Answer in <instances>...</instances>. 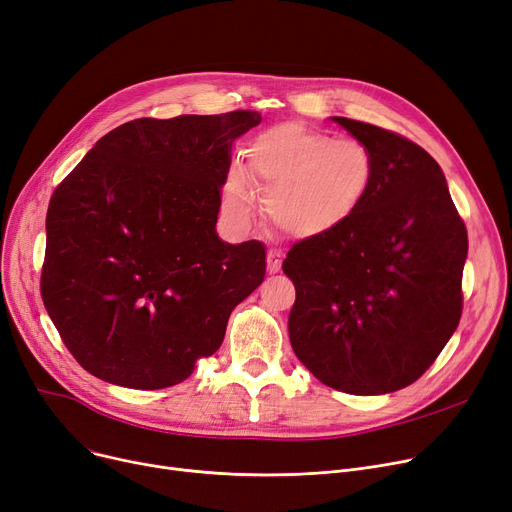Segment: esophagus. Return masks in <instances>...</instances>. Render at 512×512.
<instances>
[{"label": "esophagus", "instance_id": "esophagus-1", "mask_svg": "<svg viewBox=\"0 0 512 512\" xmlns=\"http://www.w3.org/2000/svg\"><path fill=\"white\" fill-rule=\"evenodd\" d=\"M280 265H282L280 253H276V251H270V253H267V272H270V274H276V272L280 270Z\"/></svg>", "mask_w": 512, "mask_h": 512}]
</instances>
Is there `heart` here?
<instances>
[{
	"instance_id": "obj_1",
	"label": "heart",
	"mask_w": 512,
	"mask_h": 512,
	"mask_svg": "<svg viewBox=\"0 0 512 512\" xmlns=\"http://www.w3.org/2000/svg\"><path fill=\"white\" fill-rule=\"evenodd\" d=\"M247 166L267 197L272 222L294 238H317L344 226L375 180V159L367 145L297 122L257 134L247 147ZM249 174L234 166L224 184V207L240 222H251L255 215Z\"/></svg>"
}]
</instances>
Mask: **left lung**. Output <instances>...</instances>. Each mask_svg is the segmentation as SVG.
<instances>
[{"label": "left lung", "instance_id": "obj_1", "mask_svg": "<svg viewBox=\"0 0 512 512\" xmlns=\"http://www.w3.org/2000/svg\"><path fill=\"white\" fill-rule=\"evenodd\" d=\"M332 120L369 147L375 180L344 226L288 251V336L319 382L378 396L421 378L459 326L469 242L432 155L380 126Z\"/></svg>", "mask_w": 512, "mask_h": 512}]
</instances>
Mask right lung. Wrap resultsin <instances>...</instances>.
Here are the masks:
<instances>
[{"instance_id": "right-lung-1", "label": "right lung", "mask_w": 512, "mask_h": 512, "mask_svg": "<svg viewBox=\"0 0 512 512\" xmlns=\"http://www.w3.org/2000/svg\"><path fill=\"white\" fill-rule=\"evenodd\" d=\"M259 122L251 110L132 120L56 188L41 294L95 378L134 390L184 382L263 282L261 242L215 232L232 143Z\"/></svg>"}]
</instances>
